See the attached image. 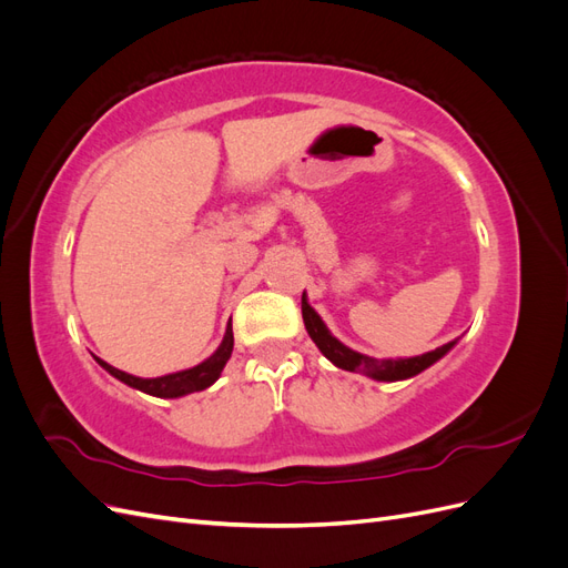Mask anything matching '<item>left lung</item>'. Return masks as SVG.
I'll return each mask as SVG.
<instances>
[{
  "label": "left lung",
  "mask_w": 568,
  "mask_h": 568,
  "mask_svg": "<svg viewBox=\"0 0 568 568\" xmlns=\"http://www.w3.org/2000/svg\"><path fill=\"white\" fill-rule=\"evenodd\" d=\"M301 311H303V322H305V329L311 334V338L315 341V346L326 355V359H332V363L341 369L346 372H363L376 382H398V379H407V376H415L419 372H424L426 367H432L436 359H440L445 353H448L455 341L445 343V346L432 351V353H424L417 357H407V359H376L363 353H355L351 348L343 346L341 341H336L329 329H326L324 322L320 320V315L313 311L311 305L305 301V294L301 298Z\"/></svg>",
  "instance_id": "obj_1"
}]
</instances>
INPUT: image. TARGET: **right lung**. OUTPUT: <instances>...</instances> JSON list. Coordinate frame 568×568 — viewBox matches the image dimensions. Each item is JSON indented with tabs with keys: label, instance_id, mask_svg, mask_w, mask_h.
<instances>
[{
	"label": "right lung",
	"instance_id": "1",
	"mask_svg": "<svg viewBox=\"0 0 568 568\" xmlns=\"http://www.w3.org/2000/svg\"><path fill=\"white\" fill-rule=\"evenodd\" d=\"M232 348H234V334H232V324H230L227 332H225V338H222V343H220V348L209 359H205V363H201L192 369L156 376V379H140V376H132V374H125V372H120V369L106 365L104 359H99V357H97V363L104 367L109 374H113L115 379H120L132 388H140L149 395H156V398H180V395L209 388L220 376L222 367L227 365Z\"/></svg>",
	"mask_w": 568,
	"mask_h": 568
}]
</instances>
